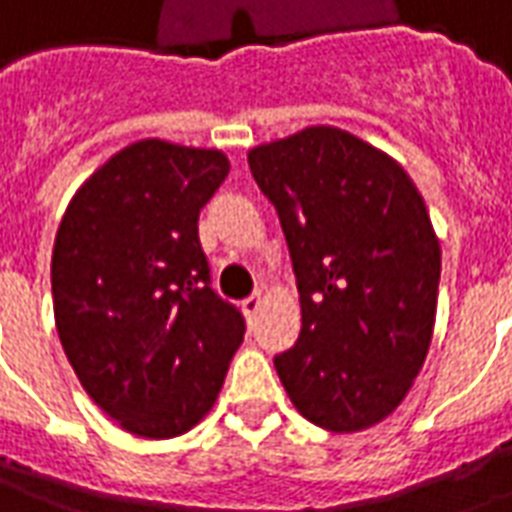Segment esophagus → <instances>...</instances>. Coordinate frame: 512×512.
<instances>
[{
  "label": "esophagus",
  "instance_id": "1",
  "mask_svg": "<svg viewBox=\"0 0 512 512\" xmlns=\"http://www.w3.org/2000/svg\"><path fill=\"white\" fill-rule=\"evenodd\" d=\"M260 304H263V296H260V293H255V296H249V299H246L244 304H241V310H244V315H246V318H249V321H252V318H255V315H257V310H260Z\"/></svg>",
  "mask_w": 512,
  "mask_h": 512
}]
</instances>
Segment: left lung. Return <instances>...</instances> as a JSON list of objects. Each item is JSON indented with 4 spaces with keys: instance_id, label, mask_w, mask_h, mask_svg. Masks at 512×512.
<instances>
[{
    "instance_id": "8db88e82",
    "label": "left lung",
    "mask_w": 512,
    "mask_h": 512,
    "mask_svg": "<svg viewBox=\"0 0 512 512\" xmlns=\"http://www.w3.org/2000/svg\"><path fill=\"white\" fill-rule=\"evenodd\" d=\"M249 169L279 213L301 301L279 381L312 425L373 428L433 337L441 249L425 200L395 158L332 126L252 147Z\"/></svg>"
}]
</instances>
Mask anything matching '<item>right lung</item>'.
<instances>
[{
  "label": "right lung",
  "mask_w": 512,
  "mask_h": 512,
  "mask_svg": "<svg viewBox=\"0 0 512 512\" xmlns=\"http://www.w3.org/2000/svg\"><path fill=\"white\" fill-rule=\"evenodd\" d=\"M230 172L222 150L142 139L73 194L51 252L60 343L84 392L142 439L191 430L244 343L211 288L197 219Z\"/></svg>",
  "instance_id": "obj_1"
}]
</instances>
